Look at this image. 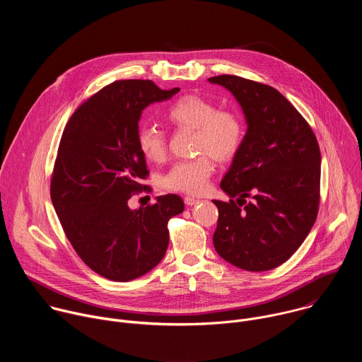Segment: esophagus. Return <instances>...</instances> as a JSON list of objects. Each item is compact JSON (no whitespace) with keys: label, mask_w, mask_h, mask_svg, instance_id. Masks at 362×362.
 I'll return each mask as SVG.
<instances>
[{"label":"esophagus","mask_w":362,"mask_h":362,"mask_svg":"<svg viewBox=\"0 0 362 362\" xmlns=\"http://www.w3.org/2000/svg\"><path fill=\"white\" fill-rule=\"evenodd\" d=\"M185 203L187 204V206H193V204H197L200 200L197 199V197H193V196H185Z\"/></svg>","instance_id":"esophagus-1"}]
</instances>
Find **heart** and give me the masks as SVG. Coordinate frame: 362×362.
Masks as SVG:
<instances>
[{
  "label": "heart",
  "mask_w": 362,
  "mask_h": 362,
  "mask_svg": "<svg viewBox=\"0 0 362 362\" xmlns=\"http://www.w3.org/2000/svg\"><path fill=\"white\" fill-rule=\"evenodd\" d=\"M170 124L194 130L193 150L196 158L177 162L163 176V187L170 192L200 194L208 187L215 170L214 159L221 163L232 160L245 139V122L232 109H219L216 103L196 94L179 97L166 110ZM137 147L153 163L166 159L168 144L165 133L154 126L137 130Z\"/></svg>",
  "instance_id": "obj_1"
}]
</instances>
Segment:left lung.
Returning <instances> with one entry per match:
<instances>
[{
  "label": "left lung",
  "mask_w": 362,
  "mask_h": 362,
  "mask_svg": "<svg viewBox=\"0 0 362 362\" xmlns=\"http://www.w3.org/2000/svg\"><path fill=\"white\" fill-rule=\"evenodd\" d=\"M239 101L247 132L221 187L216 252L250 272L278 268L298 250L320 209L321 151L302 115L274 87L238 76L209 78ZM237 199H235L234 197ZM250 197L252 202H246Z\"/></svg>",
  "instance_id": "8db88e82"
}]
</instances>
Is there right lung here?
<instances>
[{
  "label": "right lung",
  "mask_w": 362,
  "mask_h": 362,
  "mask_svg": "<svg viewBox=\"0 0 362 362\" xmlns=\"http://www.w3.org/2000/svg\"><path fill=\"white\" fill-rule=\"evenodd\" d=\"M177 91L151 80H119L86 100L64 127L51 202L81 261L103 278L127 282L151 271L166 253L170 218L185 209L177 194L139 211L127 204L148 187L141 185L148 170L137 147L141 110Z\"/></svg>",
  "instance_id": "add662e5"
}]
</instances>
